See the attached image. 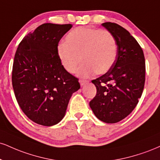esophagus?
Here are the masks:
<instances>
[{"label":"esophagus","mask_w":160,"mask_h":160,"mask_svg":"<svg viewBox=\"0 0 160 160\" xmlns=\"http://www.w3.org/2000/svg\"><path fill=\"white\" fill-rule=\"evenodd\" d=\"M79 82H80V86H83L85 84H86L88 82V80H79Z\"/></svg>","instance_id":"esophagus-1"}]
</instances>
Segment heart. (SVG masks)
<instances>
[{"instance_id": "heart-1", "label": "heart", "mask_w": 160, "mask_h": 160, "mask_svg": "<svg viewBox=\"0 0 160 160\" xmlns=\"http://www.w3.org/2000/svg\"><path fill=\"white\" fill-rule=\"evenodd\" d=\"M117 51L116 39L108 30L78 28L67 34L65 43L59 44L57 54L63 68L72 74L82 59L78 74L87 78L96 72H108L116 59Z\"/></svg>"}]
</instances>
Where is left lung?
I'll return each mask as SVG.
<instances>
[{
	"instance_id": "left-lung-1",
	"label": "left lung",
	"mask_w": 160,
	"mask_h": 160,
	"mask_svg": "<svg viewBox=\"0 0 160 160\" xmlns=\"http://www.w3.org/2000/svg\"><path fill=\"white\" fill-rule=\"evenodd\" d=\"M115 36L117 57L110 70L92 80L97 88L89 102L94 114L108 124L131 113L141 98L145 81V60L142 48L126 29L112 22L102 24Z\"/></svg>"
}]
</instances>
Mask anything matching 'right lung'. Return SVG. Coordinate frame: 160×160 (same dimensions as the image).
<instances>
[{
    "label": "right lung",
    "mask_w": 160,
    "mask_h": 160,
    "mask_svg": "<svg viewBox=\"0 0 160 160\" xmlns=\"http://www.w3.org/2000/svg\"><path fill=\"white\" fill-rule=\"evenodd\" d=\"M72 25L46 23L19 44L13 62L12 82L19 107L30 120L53 126L65 116L72 94L80 88L57 54L59 40Z\"/></svg>",
    "instance_id": "1"
}]
</instances>
